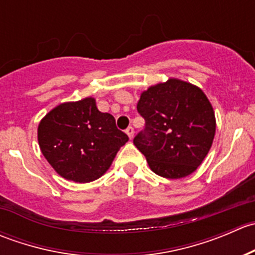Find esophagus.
Masks as SVG:
<instances>
[{"instance_id":"1","label":"esophagus","mask_w":255,"mask_h":255,"mask_svg":"<svg viewBox=\"0 0 255 255\" xmlns=\"http://www.w3.org/2000/svg\"><path fill=\"white\" fill-rule=\"evenodd\" d=\"M126 133H127V135L129 137V139H132V138L134 137V129H133V127H130V126L126 129Z\"/></svg>"}]
</instances>
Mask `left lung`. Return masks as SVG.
Returning a JSON list of instances; mask_svg holds the SVG:
<instances>
[{
  "label": "left lung",
  "mask_w": 255,
  "mask_h": 255,
  "mask_svg": "<svg viewBox=\"0 0 255 255\" xmlns=\"http://www.w3.org/2000/svg\"><path fill=\"white\" fill-rule=\"evenodd\" d=\"M145 127L133 139L159 176L181 179L207 155L216 132L212 105L201 89L169 79L142 92L137 105Z\"/></svg>",
  "instance_id": "8db88e82"
}]
</instances>
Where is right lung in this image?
Returning <instances> with one entry per match:
<instances>
[{
    "mask_svg": "<svg viewBox=\"0 0 255 255\" xmlns=\"http://www.w3.org/2000/svg\"><path fill=\"white\" fill-rule=\"evenodd\" d=\"M127 140L115 117L100 112L92 97L59 105L38 126L43 155L59 175L75 182L104 175Z\"/></svg>",
    "mask_w": 255,
    "mask_h": 255,
    "instance_id": "right-lung-1",
    "label": "right lung"
}]
</instances>
